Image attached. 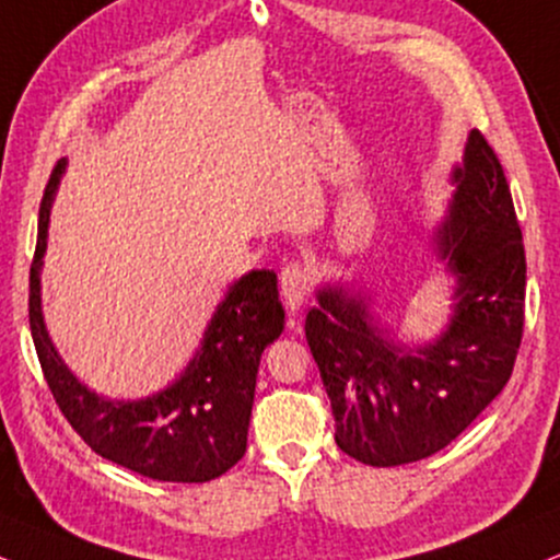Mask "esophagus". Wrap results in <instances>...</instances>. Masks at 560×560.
I'll list each match as a JSON object with an SVG mask.
<instances>
[{
    "instance_id": "esophagus-1",
    "label": "esophagus",
    "mask_w": 560,
    "mask_h": 560,
    "mask_svg": "<svg viewBox=\"0 0 560 560\" xmlns=\"http://www.w3.org/2000/svg\"><path fill=\"white\" fill-rule=\"evenodd\" d=\"M314 280H316V272L312 265H306V261H291V265L282 267L280 272V291H282V299H285L288 308H301L303 301L308 299V293H312L314 288Z\"/></svg>"
}]
</instances>
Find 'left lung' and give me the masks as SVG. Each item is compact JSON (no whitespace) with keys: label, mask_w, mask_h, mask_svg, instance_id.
<instances>
[{"label":"left lung","mask_w":560,"mask_h":560,"mask_svg":"<svg viewBox=\"0 0 560 560\" xmlns=\"http://www.w3.org/2000/svg\"><path fill=\"white\" fill-rule=\"evenodd\" d=\"M454 191L436 228L439 259L457 278L454 314L436 340H392L361 295L322 288L306 314V340L332 402L335 441L371 467L431 457L501 395L524 329L522 228L501 161L478 129L454 168Z\"/></svg>","instance_id":"left-lung-1"}]
</instances>
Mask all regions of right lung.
I'll list each match as a JSON object with an SVG mask.
<instances>
[{"instance_id": "add662e5", "label": "right lung", "mask_w": 560, "mask_h": 560, "mask_svg": "<svg viewBox=\"0 0 560 560\" xmlns=\"http://www.w3.org/2000/svg\"><path fill=\"white\" fill-rule=\"evenodd\" d=\"M65 165V161L57 163L40 199L38 246L27 295L31 335L48 389L69 425L103 459L150 480H215L244 457L259 358L285 327L278 275L252 269L228 288L207 324L202 348L163 392L132 402L95 395L61 361L40 314L48 212Z\"/></svg>"}]
</instances>
